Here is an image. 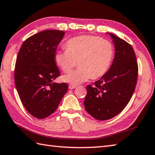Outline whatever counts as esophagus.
Returning a JSON list of instances; mask_svg holds the SVG:
<instances>
[{
    "instance_id": "34e87169",
    "label": "esophagus",
    "mask_w": 155,
    "mask_h": 155,
    "mask_svg": "<svg viewBox=\"0 0 155 155\" xmlns=\"http://www.w3.org/2000/svg\"><path fill=\"white\" fill-rule=\"evenodd\" d=\"M68 87H69L70 89H75L76 87H77V86L73 85V84H69Z\"/></svg>"
}]
</instances>
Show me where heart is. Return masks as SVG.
I'll list each match as a JSON object with an SVG mask.
<instances>
[{
	"label": "heart",
	"mask_w": 155,
	"mask_h": 155,
	"mask_svg": "<svg viewBox=\"0 0 155 155\" xmlns=\"http://www.w3.org/2000/svg\"><path fill=\"white\" fill-rule=\"evenodd\" d=\"M66 50L54 54L56 64L68 72L77 61L78 68L63 75L62 80L72 84H79L91 78L104 76L114 58V46L110 41L93 35H78L65 44Z\"/></svg>",
	"instance_id": "obj_1"
}]
</instances>
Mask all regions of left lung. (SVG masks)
Masks as SVG:
<instances>
[{
  "label": "left lung",
  "instance_id": "obj_1",
  "mask_svg": "<svg viewBox=\"0 0 155 155\" xmlns=\"http://www.w3.org/2000/svg\"><path fill=\"white\" fill-rule=\"evenodd\" d=\"M115 54L110 68L94 85H87L84 101L86 111L98 120L117 116L128 105L134 92L138 64L131 45L111 33Z\"/></svg>",
  "mask_w": 155,
  "mask_h": 155
}]
</instances>
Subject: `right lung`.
Returning a JSON list of instances; mask_svg holds the SVG:
<instances>
[{
    "label": "right lung",
    "mask_w": 155,
    "mask_h": 155,
    "mask_svg": "<svg viewBox=\"0 0 155 155\" xmlns=\"http://www.w3.org/2000/svg\"><path fill=\"white\" fill-rule=\"evenodd\" d=\"M64 35L60 30L38 33L23 42L18 53L15 86L26 110L38 119L53 114L68 91L66 83L52 82L60 74L54 54Z\"/></svg>",
    "instance_id": "obj_1"
}]
</instances>
